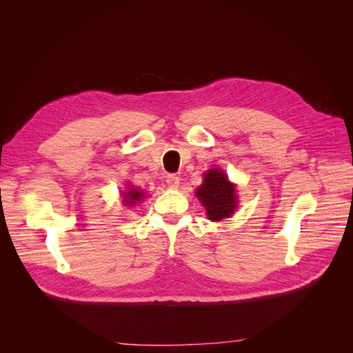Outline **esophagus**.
I'll list each match as a JSON object with an SVG mask.
<instances>
[{
	"mask_svg": "<svg viewBox=\"0 0 353 353\" xmlns=\"http://www.w3.org/2000/svg\"><path fill=\"white\" fill-rule=\"evenodd\" d=\"M166 184L169 187H178L179 185V176H176L175 174H169L166 176Z\"/></svg>",
	"mask_w": 353,
	"mask_h": 353,
	"instance_id": "obj_1",
	"label": "esophagus"
}]
</instances>
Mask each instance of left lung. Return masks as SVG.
<instances>
[{
  "mask_svg": "<svg viewBox=\"0 0 353 353\" xmlns=\"http://www.w3.org/2000/svg\"><path fill=\"white\" fill-rule=\"evenodd\" d=\"M196 196L205 206L206 215L210 221L230 218L237 206L236 187L219 169L208 170Z\"/></svg>",
  "mask_w": 353,
  "mask_h": 353,
  "instance_id": "obj_1",
  "label": "left lung"
}]
</instances>
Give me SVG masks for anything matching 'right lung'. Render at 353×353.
I'll list each match as a JSON object with an SVG mask.
<instances>
[{
    "mask_svg": "<svg viewBox=\"0 0 353 353\" xmlns=\"http://www.w3.org/2000/svg\"><path fill=\"white\" fill-rule=\"evenodd\" d=\"M143 196H144V194L141 193L140 190L130 188V191H128V193L123 194V203H126V205H134V203L140 200Z\"/></svg>",
    "mask_w": 353,
    "mask_h": 353,
    "instance_id": "add662e5",
    "label": "right lung"
}]
</instances>
